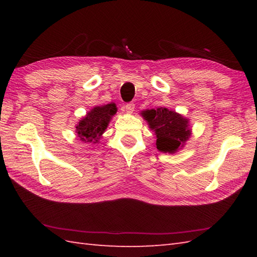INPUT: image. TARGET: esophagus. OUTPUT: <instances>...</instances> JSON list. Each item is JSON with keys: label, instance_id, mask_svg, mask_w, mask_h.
Returning <instances> with one entry per match:
<instances>
[{"label": "esophagus", "instance_id": "obj_1", "mask_svg": "<svg viewBox=\"0 0 257 257\" xmlns=\"http://www.w3.org/2000/svg\"><path fill=\"white\" fill-rule=\"evenodd\" d=\"M123 111L127 113H133L135 111V103L134 102H128L123 106Z\"/></svg>", "mask_w": 257, "mask_h": 257}]
</instances>
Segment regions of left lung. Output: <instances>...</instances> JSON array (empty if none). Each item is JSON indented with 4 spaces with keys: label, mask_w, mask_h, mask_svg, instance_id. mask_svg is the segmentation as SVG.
I'll return each instance as SVG.
<instances>
[{
    "label": "left lung",
    "mask_w": 257,
    "mask_h": 257,
    "mask_svg": "<svg viewBox=\"0 0 257 257\" xmlns=\"http://www.w3.org/2000/svg\"><path fill=\"white\" fill-rule=\"evenodd\" d=\"M143 114L157 135L158 150L172 154L189 139L191 132L188 120L179 113L160 107L144 111Z\"/></svg>",
    "instance_id": "1"
}]
</instances>
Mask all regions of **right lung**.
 <instances>
[{"instance_id": "right-lung-1", "label": "right lung", "mask_w": 257, "mask_h": 257, "mask_svg": "<svg viewBox=\"0 0 257 257\" xmlns=\"http://www.w3.org/2000/svg\"><path fill=\"white\" fill-rule=\"evenodd\" d=\"M116 111L117 108L114 103H108V105L91 109L76 127V132L80 140L84 143L96 144Z\"/></svg>"}]
</instances>
